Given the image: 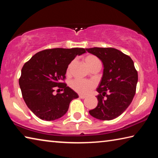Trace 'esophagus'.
Returning <instances> with one entry per match:
<instances>
[{
	"mask_svg": "<svg viewBox=\"0 0 158 158\" xmlns=\"http://www.w3.org/2000/svg\"><path fill=\"white\" fill-rule=\"evenodd\" d=\"M79 97L81 99H84L85 98V96L84 95H79Z\"/></svg>",
	"mask_w": 158,
	"mask_h": 158,
	"instance_id": "esophagus-1",
	"label": "esophagus"
}]
</instances>
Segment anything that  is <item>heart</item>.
<instances>
[{
	"label": "heart",
	"instance_id": "1",
	"mask_svg": "<svg viewBox=\"0 0 158 158\" xmlns=\"http://www.w3.org/2000/svg\"><path fill=\"white\" fill-rule=\"evenodd\" d=\"M84 60L85 65L88 66V68L90 69H92L93 67L98 65V64L100 63V60L93 55L85 56L84 58ZM73 63L74 60L69 63L68 66V68H67V74H69L70 73V69ZM70 86L75 92L80 93V94L86 95L93 89V88L95 87V84L91 81H86V80L77 79L71 82Z\"/></svg>",
	"mask_w": 158,
	"mask_h": 158
}]
</instances>
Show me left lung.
I'll use <instances>...</instances> for the list:
<instances>
[{
    "label": "left lung",
    "mask_w": 158,
    "mask_h": 158,
    "mask_svg": "<svg viewBox=\"0 0 158 158\" xmlns=\"http://www.w3.org/2000/svg\"><path fill=\"white\" fill-rule=\"evenodd\" d=\"M104 65L103 76L97 89L98 106L89 111L95 118L110 121L129 106L136 93L138 73L129 56L111 47L85 49Z\"/></svg>",
    "instance_id": "8db88e82"
}]
</instances>
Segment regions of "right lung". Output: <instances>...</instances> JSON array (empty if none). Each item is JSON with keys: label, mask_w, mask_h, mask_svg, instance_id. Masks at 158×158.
<instances>
[{"label": "right lung", "mask_w": 158, "mask_h": 158, "mask_svg": "<svg viewBox=\"0 0 158 158\" xmlns=\"http://www.w3.org/2000/svg\"><path fill=\"white\" fill-rule=\"evenodd\" d=\"M85 52L84 48L45 49L25 63L19 84L26 105L36 116L48 121L59 118L68 111L70 102L79 97L62 81L69 63ZM56 89L64 92L55 95Z\"/></svg>", "instance_id": "right-lung-1"}]
</instances>
